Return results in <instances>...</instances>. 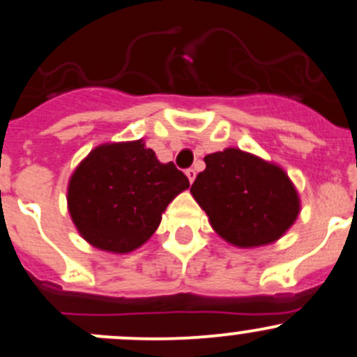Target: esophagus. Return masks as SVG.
<instances>
[{
	"mask_svg": "<svg viewBox=\"0 0 357 357\" xmlns=\"http://www.w3.org/2000/svg\"><path fill=\"white\" fill-rule=\"evenodd\" d=\"M186 176H188L190 183H192V181H193V179H195V169H193V167L186 169Z\"/></svg>",
	"mask_w": 357,
	"mask_h": 357,
	"instance_id": "esophagus-1",
	"label": "esophagus"
}]
</instances>
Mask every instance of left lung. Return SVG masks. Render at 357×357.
<instances>
[{
    "label": "left lung",
    "mask_w": 357,
    "mask_h": 357,
    "mask_svg": "<svg viewBox=\"0 0 357 357\" xmlns=\"http://www.w3.org/2000/svg\"><path fill=\"white\" fill-rule=\"evenodd\" d=\"M204 162L190 192L225 241L238 248L265 245L295 223L298 193L281 167L237 148Z\"/></svg>",
    "instance_id": "8db88e82"
}]
</instances>
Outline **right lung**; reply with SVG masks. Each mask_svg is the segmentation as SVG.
<instances>
[{
	"instance_id": "obj_1",
	"label": "right lung",
	"mask_w": 357,
	"mask_h": 357,
	"mask_svg": "<svg viewBox=\"0 0 357 357\" xmlns=\"http://www.w3.org/2000/svg\"><path fill=\"white\" fill-rule=\"evenodd\" d=\"M188 186L172 162L160 164L141 139L102 144L69 179V214L86 242L129 252L153 235L165 207Z\"/></svg>"
}]
</instances>
